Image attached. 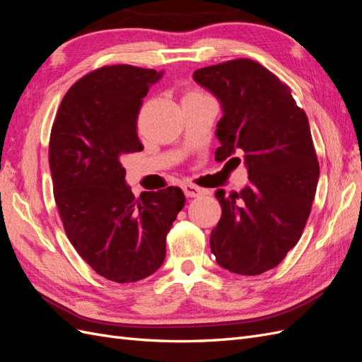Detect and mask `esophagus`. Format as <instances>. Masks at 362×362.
<instances>
[{
	"label": "esophagus",
	"mask_w": 362,
	"mask_h": 362,
	"mask_svg": "<svg viewBox=\"0 0 362 362\" xmlns=\"http://www.w3.org/2000/svg\"><path fill=\"white\" fill-rule=\"evenodd\" d=\"M182 190H184V193H185V196H187V198H198V196L204 194V190L199 189L198 185H193V184H184Z\"/></svg>",
	"instance_id": "esophagus-1"
}]
</instances>
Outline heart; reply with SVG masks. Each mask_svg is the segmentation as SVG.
Listing matches in <instances>:
<instances>
[{
  "mask_svg": "<svg viewBox=\"0 0 362 362\" xmlns=\"http://www.w3.org/2000/svg\"><path fill=\"white\" fill-rule=\"evenodd\" d=\"M190 95H198V93H190Z\"/></svg>",
  "mask_w": 362,
  "mask_h": 362,
  "instance_id": "obj_1",
  "label": "heart"
}]
</instances>
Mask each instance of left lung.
<instances>
[{
	"mask_svg": "<svg viewBox=\"0 0 362 362\" xmlns=\"http://www.w3.org/2000/svg\"><path fill=\"white\" fill-rule=\"evenodd\" d=\"M193 80L223 112L216 160L243 152L249 173L242 192H216L222 217L211 231V252L229 272L259 275L299 242L311 211L320 169L308 119L288 87L254 60L202 68Z\"/></svg>",
	"mask_w": 362,
	"mask_h": 362,
	"instance_id": "8db88e82",
	"label": "left lung"
}]
</instances>
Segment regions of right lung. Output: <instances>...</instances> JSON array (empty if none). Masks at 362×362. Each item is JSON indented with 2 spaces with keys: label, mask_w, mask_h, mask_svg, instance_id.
I'll list each match as a JSON object with an SVG mask.
<instances>
[{
  "label": "right lung",
  "mask_w": 362,
  "mask_h": 362,
  "mask_svg": "<svg viewBox=\"0 0 362 362\" xmlns=\"http://www.w3.org/2000/svg\"><path fill=\"white\" fill-rule=\"evenodd\" d=\"M163 71L116 64L84 75L64 95L49 139V169L64 231L98 275L145 279L166 257V235L182 210L181 189L134 198L122 158L140 152L137 115Z\"/></svg>",
  "instance_id": "obj_1"
}]
</instances>
